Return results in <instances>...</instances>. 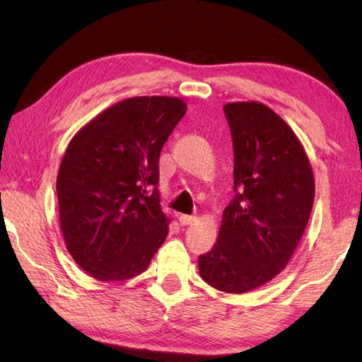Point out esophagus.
Masks as SVG:
<instances>
[{
  "instance_id": "obj_1",
  "label": "esophagus",
  "mask_w": 362,
  "mask_h": 362,
  "mask_svg": "<svg viewBox=\"0 0 362 362\" xmlns=\"http://www.w3.org/2000/svg\"><path fill=\"white\" fill-rule=\"evenodd\" d=\"M194 220H196L194 216H180V217H179V222H180V225H183V226L194 223Z\"/></svg>"
}]
</instances>
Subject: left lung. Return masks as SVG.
<instances>
[{
    "mask_svg": "<svg viewBox=\"0 0 362 362\" xmlns=\"http://www.w3.org/2000/svg\"><path fill=\"white\" fill-rule=\"evenodd\" d=\"M235 153V198L218 238L198 259L207 284L244 293L272 281L289 263L308 223L315 175L289 124L260 102L226 103Z\"/></svg>",
    "mask_w": 362,
    "mask_h": 362,
    "instance_id": "left-lung-1",
    "label": "left lung"
}]
</instances>
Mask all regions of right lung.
Segmentation results:
<instances>
[{
  "instance_id": "right-lung-1",
  "label": "right lung",
  "mask_w": 362,
  "mask_h": 362,
  "mask_svg": "<svg viewBox=\"0 0 362 362\" xmlns=\"http://www.w3.org/2000/svg\"><path fill=\"white\" fill-rule=\"evenodd\" d=\"M185 112L177 97H132L103 110L70 140L57 174L60 230L70 255L93 278L137 276L166 241L159 153Z\"/></svg>"
}]
</instances>
